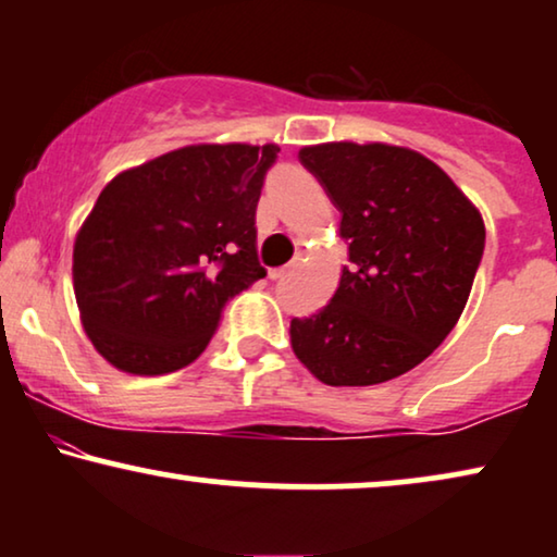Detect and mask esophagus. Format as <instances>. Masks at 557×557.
Masks as SVG:
<instances>
[{
	"label": "esophagus",
	"mask_w": 557,
	"mask_h": 557,
	"mask_svg": "<svg viewBox=\"0 0 557 557\" xmlns=\"http://www.w3.org/2000/svg\"><path fill=\"white\" fill-rule=\"evenodd\" d=\"M294 265H296V261L286 263V265H281V269H273V271H271V278H284V276H288V273H292Z\"/></svg>",
	"instance_id": "1"
}]
</instances>
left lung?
<instances>
[{"instance_id":"obj_1","label":"left lung","mask_w":557,"mask_h":557,"mask_svg":"<svg viewBox=\"0 0 557 557\" xmlns=\"http://www.w3.org/2000/svg\"><path fill=\"white\" fill-rule=\"evenodd\" d=\"M299 159L342 212L349 263L332 301L292 322L294 355L324 385L398 377L459 322L484 253L482 212L408 147L330 141Z\"/></svg>"}]
</instances>
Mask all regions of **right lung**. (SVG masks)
Returning a JSON list of instances; mask_svg holds the SVG:
<instances>
[{
  "label": "right lung",
  "mask_w": 557,
  "mask_h": 557,
  "mask_svg": "<svg viewBox=\"0 0 557 557\" xmlns=\"http://www.w3.org/2000/svg\"><path fill=\"white\" fill-rule=\"evenodd\" d=\"M278 147L193 144L113 177L73 246V288L96 352L121 372L195 362L227 299L265 276L256 208Z\"/></svg>",
  "instance_id": "add662e5"
}]
</instances>
